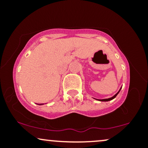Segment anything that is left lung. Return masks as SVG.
Listing matches in <instances>:
<instances>
[{
	"instance_id": "left-lung-1",
	"label": "left lung",
	"mask_w": 148,
	"mask_h": 148,
	"mask_svg": "<svg viewBox=\"0 0 148 148\" xmlns=\"http://www.w3.org/2000/svg\"><path fill=\"white\" fill-rule=\"evenodd\" d=\"M121 88H122V87L120 88V90H119V91L118 92H117L114 96H113L111 98H108V99H96L97 100H99V101H111V100L113 99H114V98H115V97L118 95V94L119 92H120V90H121Z\"/></svg>"
}]
</instances>
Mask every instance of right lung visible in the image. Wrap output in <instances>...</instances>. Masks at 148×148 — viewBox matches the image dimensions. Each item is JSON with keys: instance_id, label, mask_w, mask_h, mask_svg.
I'll return each instance as SVG.
<instances>
[{"instance_id": "right-lung-1", "label": "right lung", "mask_w": 148, "mask_h": 148, "mask_svg": "<svg viewBox=\"0 0 148 148\" xmlns=\"http://www.w3.org/2000/svg\"><path fill=\"white\" fill-rule=\"evenodd\" d=\"M37 104H38V103H37ZM42 104H44V103H40V104H39V105H42Z\"/></svg>"}]
</instances>
